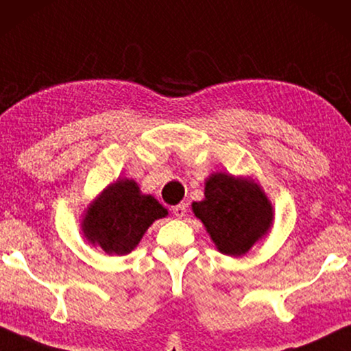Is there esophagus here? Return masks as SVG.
Returning <instances> with one entry per match:
<instances>
[{
	"instance_id": "1",
	"label": "esophagus",
	"mask_w": 351,
	"mask_h": 351,
	"mask_svg": "<svg viewBox=\"0 0 351 351\" xmlns=\"http://www.w3.org/2000/svg\"><path fill=\"white\" fill-rule=\"evenodd\" d=\"M186 213H187V206L184 205V203H180V205L173 206V214L176 217H180V219L184 217Z\"/></svg>"
}]
</instances>
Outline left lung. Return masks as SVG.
Returning a JSON list of instances; mask_svg holds the SVG:
<instances>
[{
	"instance_id": "8db88e82",
	"label": "left lung",
	"mask_w": 351,
	"mask_h": 351,
	"mask_svg": "<svg viewBox=\"0 0 351 351\" xmlns=\"http://www.w3.org/2000/svg\"><path fill=\"white\" fill-rule=\"evenodd\" d=\"M192 209L217 249L233 257L247 252L273 223V206L260 187L226 173L209 176L205 200Z\"/></svg>"
}]
</instances>
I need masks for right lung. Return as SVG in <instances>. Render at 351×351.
Returning <instances> with one entry per match:
<instances>
[{"instance_id":"add662e5","label":"right lung","mask_w":351,"mask_h":351,"mask_svg":"<svg viewBox=\"0 0 351 351\" xmlns=\"http://www.w3.org/2000/svg\"><path fill=\"white\" fill-rule=\"evenodd\" d=\"M167 214L154 197L140 193L137 182L119 180L88 208L82 228L88 241L99 244L108 255H125L140 243L151 223Z\"/></svg>"}]
</instances>
